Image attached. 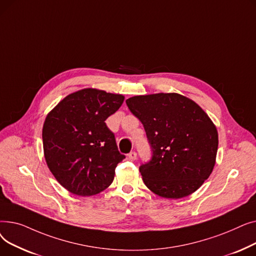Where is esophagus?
<instances>
[{
  "label": "esophagus",
  "instance_id": "esophagus-1",
  "mask_svg": "<svg viewBox=\"0 0 256 256\" xmlns=\"http://www.w3.org/2000/svg\"><path fill=\"white\" fill-rule=\"evenodd\" d=\"M128 158H130V160H136V158H137V154H136V152H130L128 154Z\"/></svg>",
  "mask_w": 256,
  "mask_h": 256
}]
</instances>
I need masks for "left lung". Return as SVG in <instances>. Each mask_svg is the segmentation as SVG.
I'll list each match as a JSON object with an SVG mask.
<instances>
[{"label": "left lung", "mask_w": 256, "mask_h": 256, "mask_svg": "<svg viewBox=\"0 0 256 256\" xmlns=\"http://www.w3.org/2000/svg\"><path fill=\"white\" fill-rule=\"evenodd\" d=\"M144 126L152 158L139 167L154 193L178 199L208 178L218 150V132L193 100L178 93H158L126 100Z\"/></svg>", "instance_id": "obj_1"}]
</instances>
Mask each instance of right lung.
<instances>
[{"label":"right lung","mask_w":256,"mask_h":256,"mask_svg":"<svg viewBox=\"0 0 256 256\" xmlns=\"http://www.w3.org/2000/svg\"><path fill=\"white\" fill-rule=\"evenodd\" d=\"M124 100L120 94L83 89L67 96L46 116L42 128L46 164L70 193L96 195L112 184L115 168L126 156L119 152L104 121Z\"/></svg>","instance_id":"1"}]
</instances>
